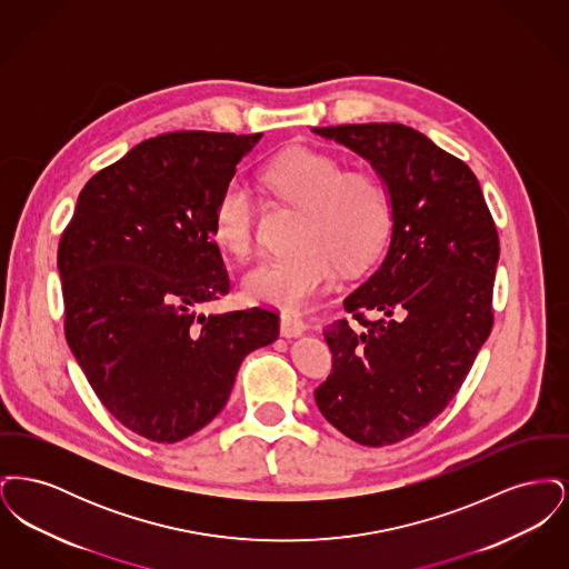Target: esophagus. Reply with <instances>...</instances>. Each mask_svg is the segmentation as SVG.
<instances>
[{
  "instance_id": "esophagus-1",
  "label": "esophagus",
  "mask_w": 569,
  "mask_h": 569,
  "mask_svg": "<svg viewBox=\"0 0 569 569\" xmlns=\"http://www.w3.org/2000/svg\"><path fill=\"white\" fill-rule=\"evenodd\" d=\"M305 330V320L297 311H283L279 320V332L281 337H298Z\"/></svg>"
}]
</instances>
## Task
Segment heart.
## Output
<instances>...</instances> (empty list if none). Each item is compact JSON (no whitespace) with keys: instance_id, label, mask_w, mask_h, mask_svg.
Instances as JSON below:
<instances>
[{"instance_id":"heart-1","label":"heart","mask_w":569,"mask_h":569,"mask_svg":"<svg viewBox=\"0 0 569 569\" xmlns=\"http://www.w3.org/2000/svg\"><path fill=\"white\" fill-rule=\"evenodd\" d=\"M264 183L279 198L305 209L297 251L269 256L243 277L244 297L298 309L320 297L337 272L369 260L388 228V193L369 172H346L332 156L297 147L267 163ZM217 243L244 258L258 239V202L241 179H232L213 207Z\"/></svg>"}]
</instances>
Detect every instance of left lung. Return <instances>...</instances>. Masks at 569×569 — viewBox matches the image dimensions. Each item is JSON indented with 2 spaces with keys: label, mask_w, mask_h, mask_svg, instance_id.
Masks as SVG:
<instances>
[{
  "label": "left lung",
  "mask_w": 569,
  "mask_h": 569,
  "mask_svg": "<svg viewBox=\"0 0 569 569\" xmlns=\"http://www.w3.org/2000/svg\"><path fill=\"white\" fill-rule=\"evenodd\" d=\"M313 134L371 163L390 202L383 258L343 300L352 322L326 326L332 373L316 388L337 431L381 448L418 433L459 392L492 328L499 237L471 168L418 130L360 123Z\"/></svg>",
  "instance_id": "8db88e82"
}]
</instances>
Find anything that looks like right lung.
<instances>
[{
    "instance_id": "add662e5",
    "label": "right lung",
    "mask_w": 569,
    "mask_h": 569,
    "mask_svg": "<svg viewBox=\"0 0 569 569\" xmlns=\"http://www.w3.org/2000/svg\"><path fill=\"white\" fill-rule=\"evenodd\" d=\"M260 138H149L87 181L61 237L68 346L102 406L151 441L209 425L244 356L279 335L262 307L198 313L230 290L213 207Z\"/></svg>"
}]
</instances>
